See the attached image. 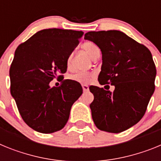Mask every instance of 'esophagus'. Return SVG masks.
Instances as JSON below:
<instances>
[{"label": "esophagus", "instance_id": "obj_1", "mask_svg": "<svg viewBox=\"0 0 161 161\" xmlns=\"http://www.w3.org/2000/svg\"><path fill=\"white\" fill-rule=\"evenodd\" d=\"M82 89H83L84 92H88L89 90V88L87 85H82Z\"/></svg>", "mask_w": 161, "mask_h": 161}]
</instances>
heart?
<instances>
[{"label": "heart", "mask_w": 161, "mask_h": 161, "mask_svg": "<svg viewBox=\"0 0 161 161\" xmlns=\"http://www.w3.org/2000/svg\"><path fill=\"white\" fill-rule=\"evenodd\" d=\"M82 47L87 52L88 55L90 56L92 59H94L97 55L100 54V49L98 48L96 44L92 42H87L82 45ZM67 68L70 69L72 68V55H69L67 58L66 60ZM93 78V75L92 73L86 72H76L75 73L72 74L70 76V79L73 81L78 82L80 84H87L92 80Z\"/></svg>", "instance_id": "b5f03b06"}]
</instances>
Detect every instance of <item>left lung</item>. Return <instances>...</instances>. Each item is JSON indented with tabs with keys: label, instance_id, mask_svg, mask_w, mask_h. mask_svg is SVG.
<instances>
[{
	"label": "left lung",
	"instance_id": "1",
	"mask_svg": "<svg viewBox=\"0 0 161 161\" xmlns=\"http://www.w3.org/2000/svg\"><path fill=\"white\" fill-rule=\"evenodd\" d=\"M85 39L94 42L102 52L100 85L115 87L113 92L89 88L94 96L89 106L93 122L101 130L124 131L143 118L154 93L156 69L153 55L119 31H89Z\"/></svg>",
	"mask_w": 161,
	"mask_h": 161
}]
</instances>
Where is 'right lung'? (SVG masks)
I'll list each match as a JSON object with an SVG mask.
<instances>
[{
  "label": "right lung",
  "instance_id": "add662e5",
  "mask_svg": "<svg viewBox=\"0 0 161 161\" xmlns=\"http://www.w3.org/2000/svg\"><path fill=\"white\" fill-rule=\"evenodd\" d=\"M83 31L44 29L20 44L9 69L10 93L22 119L44 134L63 128L72 105L82 94L78 82L65 80L51 88L54 78L67 71L66 60L79 44Z\"/></svg>",
  "mask_w": 161,
  "mask_h": 161
}]
</instances>
